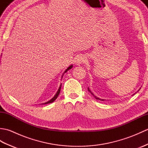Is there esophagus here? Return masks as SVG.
<instances>
[{"label": "esophagus", "mask_w": 148, "mask_h": 148, "mask_svg": "<svg viewBox=\"0 0 148 148\" xmlns=\"http://www.w3.org/2000/svg\"><path fill=\"white\" fill-rule=\"evenodd\" d=\"M86 60V58L83 55H81L76 58V60H75V64L76 65H80L81 64H83L84 62H85Z\"/></svg>", "instance_id": "esophagus-1"}]
</instances>
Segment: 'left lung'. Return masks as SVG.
Returning <instances> with one entry per match:
<instances>
[{
    "label": "left lung",
    "instance_id": "left-lung-1",
    "mask_svg": "<svg viewBox=\"0 0 148 148\" xmlns=\"http://www.w3.org/2000/svg\"><path fill=\"white\" fill-rule=\"evenodd\" d=\"M88 92H90V93H91V94H92V95H93V96H94V97H95V98L96 99H97V100H103V99H99V98H98V97H96V96H95V95H94V94L92 92H91V91L90 90V89H89V88H88ZM139 90H138V91H139Z\"/></svg>",
    "mask_w": 148,
    "mask_h": 148
}]
</instances>
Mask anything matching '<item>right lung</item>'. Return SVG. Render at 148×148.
I'll return each mask as SVG.
<instances>
[{"label":"right lung","instance_id":"obj_1","mask_svg":"<svg viewBox=\"0 0 148 148\" xmlns=\"http://www.w3.org/2000/svg\"><path fill=\"white\" fill-rule=\"evenodd\" d=\"M72 67H73V66H72V65H71V66H69V67L67 69H66V70L65 71V72H64V74H65V72H67V71H69V70H70V69H72ZM64 74H63V75H64ZM62 77H63V76H62ZM61 86H62V84H60V87H59V88H58V91H57V92H56V93L55 94V95L54 96V97H53V98L51 99V100H49V101L48 102H45V103H44V104H46V103H52L53 102H54L55 101V100L56 99V98H57V97H58V95H59V94H60V90H61ZM42 104H43V103H42Z\"/></svg>","mask_w":148,"mask_h":148}]
</instances>
